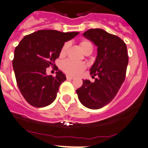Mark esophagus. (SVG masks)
<instances>
[{
	"mask_svg": "<svg viewBox=\"0 0 148 148\" xmlns=\"http://www.w3.org/2000/svg\"><path fill=\"white\" fill-rule=\"evenodd\" d=\"M66 79L68 80H70V79H74V77L70 76V75H66Z\"/></svg>",
	"mask_w": 148,
	"mask_h": 148,
	"instance_id": "34e87169",
	"label": "esophagus"
}]
</instances>
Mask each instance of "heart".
I'll list each match as a JSON object with an SVG mask.
<instances>
[{
  "mask_svg": "<svg viewBox=\"0 0 148 148\" xmlns=\"http://www.w3.org/2000/svg\"><path fill=\"white\" fill-rule=\"evenodd\" d=\"M69 45V42H65L63 45L60 51V56L61 57L66 56ZM80 47L85 53L88 51L92 52V51H93V45H92L91 41H88V40L81 41ZM60 67L62 70L68 75H78L85 70V68H86V65L83 62H76V61L71 60H65L61 63Z\"/></svg>",
  "mask_w": 148,
  "mask_h": 148,
  "instance_id": "heart-1",
  "label": "heart"
}]
</instances>
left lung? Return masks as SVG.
Instances as JSON below:
<instances>
[{
  "label": "left lung",
  "instance_id": "8db88e82",
  "mask_svg": "<svg viewBox=\"0 0 148 148\" xmlns=\"http://www.w3.org/2000/svg\"><path fill=\"white\" fill-rule=\"evenodd\" d=\"M83 35L97 47V56L90 69L94 82L83 80L76 90L79 100L89 109L102 108L113 100L125 81L129 56L119 37L101 29H91Z\"/></svg>",
  "mask_w": 148,
  "mask_h": 148
}]
</instances>
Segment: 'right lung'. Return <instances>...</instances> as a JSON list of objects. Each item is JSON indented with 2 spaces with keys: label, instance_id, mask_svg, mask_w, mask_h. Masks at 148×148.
<instances>
[{
  "label": "right lung",
  "instance_id": "obj_1",
  "mask_svg": "<svg viewBox=\"0 0 148 148\" xmlns=\"http://www.w3.org/2000/svg\"><path fill=\"white\" fill-rule=\"evenodd\" d=\"M79 32L39 30L25 35L14 51L13 67L19 91L29 104L44 107L53 103L60 85L66 80L61 71L56 76L47 75L46 69L55 66L65 41ZM53 68H58L54 66Z\"/></svg>",
  "mask_w": 148,
  "mask_h": 148
}]
</instances>
